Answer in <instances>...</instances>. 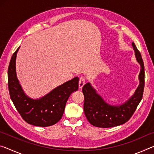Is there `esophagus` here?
<instances>
[{"label": "esophagus", "instance_id": "1", "mask_svg": "<svg viewBox=\"0 0 154 154\" xmlns=\"http://www.w3.org/2000/svg\"><path fill=\"white\" fill-rule=\"evenodd\" d=\"M84 85H85V78L81 77L79 79V89H82Z\"/></svg>", "mask_w": 154, "mask_h": 154}]
</instances>
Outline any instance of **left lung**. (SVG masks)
Returning a JSON list of instances; mask_svg holds the SVG:
<instances>
[{
    "label": "left lung",
    "instance_id": "1",
    "mask_svg": "<svg viewBox=\"0 0 154 154\" xmlns=\"http://www.w3.org/2000/svg\"><path fill=\"white\" fill-rule=\"evenodd\" d=\"M137 61L140 66L139 85L134 94L126 102L119 105H110L104 100L90 83L83 87L84 95V113L90 123L96 127L111 128L126 123L131 118L141 100L145 85L144 64L135 44L132 43Z\"/></svg>",
    "mask_w": 154,
    "mask_h": 154
}]
</instances>
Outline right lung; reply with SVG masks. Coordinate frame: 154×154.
<instances>
[{
  "label": "right lung",
  "mask_w": 154,
  "mask_h": 154,
  "mask_svg": "<svg viewBox=\"0 0 154 154\" xmlns=\"http://www.w3.org/2000/svg\"><path fill=\"white\" fill-rule=\"evenodd\" d=\"M20 47L13 54L8 69L10 97L20 116L28 124L47 127L56 124L62 118L65 105L72 92L78 90L79 78L74 77L39 98L27 96L16 74V56Z\"/></svg>",
  "instance_id": "add662e5"
}]
</instances>
